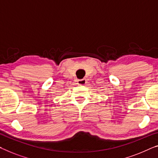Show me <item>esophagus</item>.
<instances>
[{"instance_id": "obj_1", "label": "esophagus", "mask_w": 158, "mask_h": 158, "mask_svg": "<svg viewBox=\"0 0 158 158\" xmlns=\"http://www.w3.org/2000/svg\"><path fill=\"white\" fill-rule=\"evenodd\" d=\"M77 84H79V85H85L86 84V80L85 79H79L78 81H77Z\"/></svg>"}]
</instances>
